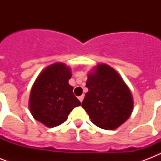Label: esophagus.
I'll list each match as a JSON object with an SVG mask.
<instances>
[{"mask_svg": "<svg viewBox=\"0 0 161 161\" xmlns=\"http://www.w3.org/2000/svg\"><path fill=\"white\" fill-rule=\"evenodd\" d=\"M83 98H84V95H81V96H79V97H78V99H79V101H80L81 103L83 102Z\"/></svg>", "mask_w": 161, "mask_h": 161, "instance_id": "1", "label": "esophagus"}]
</instances>
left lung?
Segmentation results:
<instances>
[{
  "instance_id": "8db88e82",
  "label": "left lung",
  "mask_w": 161,
  "mask_h": 161,
  "mask_svg": "<svg viewBox=\"0 0 161 161\" xmlns=\"http://www.w3.org/2000/svg\"><path fill=\"white\" fill-rule=\"evenodd\" d=\"M88 88L82 107L92 123L103 130H115L130 118L134 100L130 88L117 71L105 63L93 67L88 74Z\"/></svg>"
}]
</instances>
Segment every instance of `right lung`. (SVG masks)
<instances>
[{
    "mask_svg": "<svg viewBox=\"0 0 161 161\" xmlns=\"http://www.w3.org/2000/svg\"><path fill=\"white\" fill-rule=\"evenodd\" d=\"M71 77L68 66L55 63L42 71L31 87L29 109L34 119L47 127L64 123L71 111L81 105L68 83Z\"/></svg>",
    "mask_w": 161,
    "mask_h": 161,
    "instance_id": "1",
    "label": "right lung"
}]
</instances>
